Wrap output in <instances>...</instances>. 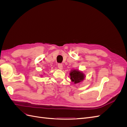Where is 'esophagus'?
<instances>
[{
    "mask_svg": "<svg viewBox=\"0 0 127 127\" xmlns=\"http://www.w3.org/2000/svg\"><path fill=\"white\" fill-rule=\"evenodd\" d=\"M58 67L59 69H62L63 68V64H58Z\"/></svg>",
    "mask_w": 127,
    "mask_h": 127,
    "instance_id": "obj_1",
    "label": "esophagus"
}]
</instances>
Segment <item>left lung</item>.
<instances>
[{
    "mask_svg": "<svg viewBox=\"0 0 127 127\" xmlns=\"http://www.w3.org/2000/svg\"><path fill=\"white\" fill-rule=\"evenodd\" d=\"M70 79L75 84L80 83L85 78V75L82 71L78 70H73L70 72Z\"/></svg>",
    "mask_w": 127,
    "mask_h": 127,
    "instance_id": "obj_1",
    "label": "left lung"
}]
</instances>
